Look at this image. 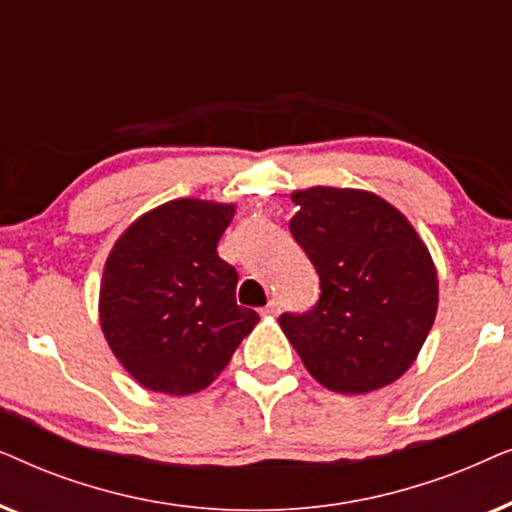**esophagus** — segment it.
<instances>
[{
	"label": "esophagus",
	"instance_id": "esophagus-1",
	"mask_svg": "<svg viewBox=\"0 0 512 512\" xmlns=\"http://www.w3.org/2000/svg\"><path fill=\"white\" fill-rule=\"evenodd\" d=\"M279 312H282V305H279V300H270V303L261 310L263 317H277Z\"/></svg>",
	"mask_w": 512,
	"mask_h": 512
}]
</instances>
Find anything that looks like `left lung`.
Wrapping results in <instances>:
<instances>
[{"label":"left lung","mask_w":512,"mask_h":512,"mask_svg":"<svg viewBox=\"0 0 512 512\" xmlns=\"http://www.w3.org/2000/svg\"><path fill=\"white\" fill-rule=\"evenodd\" d=\"M289 230L317 268L319 303L279 326L305 368L335 394L396 382L422 349L438 312V272L398 209L361 188L293 191Z\"/></svg>","instance_id":"obj_1"}]
</instances>
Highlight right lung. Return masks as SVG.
Instances as JSON below:
<instances>
[{
    "label": "right lung",
    "instance_id": "obj_1",
    "mask_svg": "<svg viewBox=\"0 0 512 512\" xmlns=\"http://www.w3.org/2000/svg\"><path fill=\"white\" fill-rule=\"evenodd\" d=\"M233 216V202L170 200L132 221L109 251L100 326L144 389H207L258 324L237 305L235 268L216 254Z\"/></svg>",
    "mask_w": 512,
    "mask_h": 512
}]
</instances>
